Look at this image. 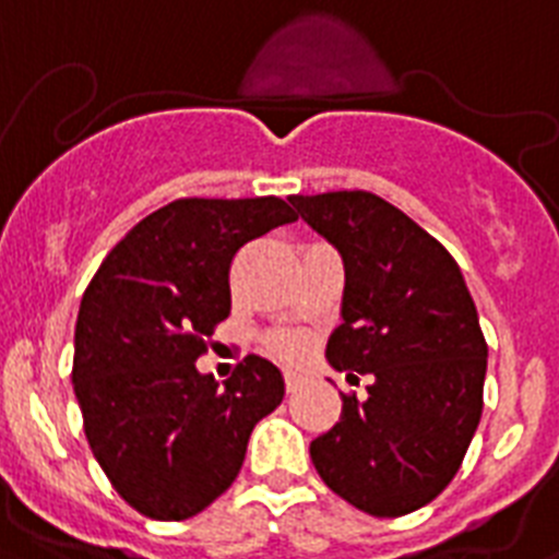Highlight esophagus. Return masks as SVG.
I'll return each mask as SVG.
<instances>
[{"mask_svg": "<svg viewBox=\"0 0 559 559\" xmlns=\"http://www.w3.org/2000/svg\"><path fill=\"white\" fill-rule=\"evenodd\" d=\"M284 382H286V391H289V394H295V391H298V388L307 382V377H304V373H298V371H286Z\"/></svg>", "mask_w": 559, "mask_h": 559, "instance_id": "esophagus-1", "label": "esophagus"}]
</instances>
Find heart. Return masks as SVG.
<instances>
[{
	"mask_svg": "<svg viewBox=\"0 0 559 559\" xmlns=\"http://www.w3.org/2000/svg\"><path fill=\"white\" fill-rule=\"evenodd\" d=\"M273 352L284 360H298L300 354L307 352V340L300 337V334H278L273 340Z\"/></svg>",
	"mask_w": 559,
	"mask_h": 559,
	"instance_id": "b5f03b06",
	"label": "heart"
}]
</instances>
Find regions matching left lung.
Here are the masks:
<instances>
[{
  "label": "left lung",
  "mask_w": 559,
  "mask_h": 559,
  "mask_svg": "<svg viewBox=\"0 0 559 559\" xmlns=\"http://www.w3.org/2000/svg\"><path fill=\"white\" fill-rule=\"evenodd\" d=\"M343 259L346 286L326 360L366 396L309 444L343 501L377 518L430 503L453 481L481 421L487 340L459 264L411 216L368 191L293 197Z\"/></svg>",
  "instance_id": "obj_1"
}]
</instances>
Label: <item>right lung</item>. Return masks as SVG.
<instances>
[{
  "label": "right lung",
  "mask_w": 559,
  "mask_h": 559,
  "mask_svg": "<svg viewBox=\"0 0 559 559\" xmlns=\"http://www.w3.org/2000/svg\"><path fill=\"white\" fill-rule=\"evenodd\" d=\"M278 197L174 199L126 233L86 286L72 385L111 487L154 521L211 507L241 469L284 377L250 354L219 385L197 360L230 314V261L295 222Z\"/></svg>",
  "instance_id": "obj_1"
}]
</instances>
